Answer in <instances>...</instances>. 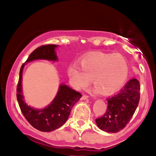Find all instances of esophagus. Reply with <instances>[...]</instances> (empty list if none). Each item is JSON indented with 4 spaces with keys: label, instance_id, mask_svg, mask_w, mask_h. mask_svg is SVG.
<instances>
[{
    "label": "esophagus",
    "instance_id": "esophagus-1",
    "mask_svg": "<svg viewBox=\"0 0 156 156\" xmlns=\"http://www.w3.org/2000/svg\"><path fill=\"white\" fill-rule=\"evenodd\" d=\"M88 98H89L88 95H87V94H83V95L82 96V100H87L88 99Z\"/></svg>",
    "mask_w": 156,
    "mask_h": 156
}]
</instances>
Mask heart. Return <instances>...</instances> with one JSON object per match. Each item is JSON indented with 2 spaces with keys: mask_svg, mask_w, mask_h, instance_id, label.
<instances>
[{
  "mask_svg": "<svg viewBox=\"0 0 156 156\" xmlns=\"http://www.w3.org/2000/svg\"><path fill=\"white\" fill-rule=\"evenodd\" d=\"M79 66L71 64L67 68L68 76L77 89L86 88L92 80L98 92L109 94L121 88L128 78V62L120 54L96 52L80 58Z\"/></svg>",
  "mask_w": 156,
  "mask_h": 156,
  "instance_id": "obj_1",
  "label": "heart"
}]
</instances>
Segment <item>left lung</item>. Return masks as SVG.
Instances as JSON below:
<instances>
[{"label": "left lung", "instance_id": "1", "mask_svg": "<svg viewBox=\"0 0 156 156\" xmlns=\"http://www.w3.org/2000/svg\"><path fill=\"white\" fill-rule=\"evenodd\" d=\"M140 99V83L136 78L130 80L117 94L107 98L108 108L103 117L95 119L100 129L117 133L129 122Z\"/></svg>", "mask_w": 156, "mask_h": 156}]
</instances>
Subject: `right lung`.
<instances>
[{
	"label": "right lung",
	"mask_w": 156,
	"mask_h": 156,
	"mask_svg": "<svg viewBox=\"0 0 156 156\" xmlns=\"http://www.w3.org/2000/svg\"><path fill=\"white\" fill-rule=\"evenodd\" d=\"M55 44H45L35 49L28 56L26 62L36 59L58 60L55 48ZM25 63L20 70V77L17 87V99L21 112L27 121L36 129L43 132H50L62 126L67 121L71 109L82 94L65 84H61L58 93L51 103L43 109H35L28 106L23 101L22 92V73Z\"/></svg>",
	"instance_id": "obj_1"
}]
</instances>
